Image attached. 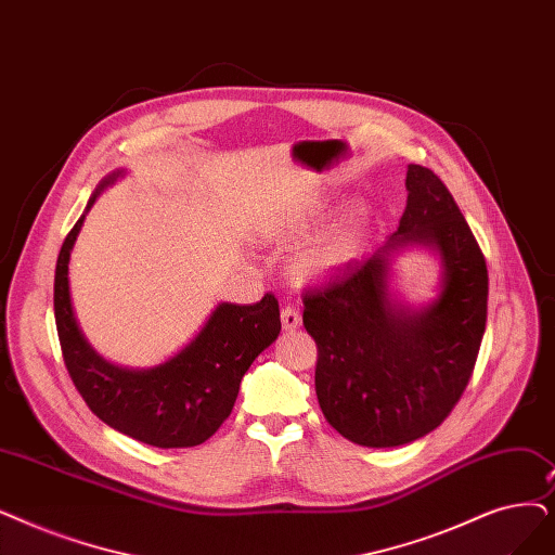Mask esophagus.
<instances>
[{
  "label": "esophagus",
  "mask_w": 555,
  "mask_h": 555,
  "mask_svg": "<svg viewBox=\"0 0 555 555\" xmlns=\"http://www.w3.org/2000/svg\"><path fill=\"white\" fill-rule=\"evenodd\" d=\"M281 322H283V328L285 331H297L299 326H301V315H299V310L297 308H283L281 310Z\"/></svg>",
  "instance_id": "1"
}]
</instances>
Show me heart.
Masks as SVG:
<instances>
[{
	"instance_id": "1",
	"label": "heart",
	"mask_w": 555,
	"mask_h": 555,
	"mask_svg": "<svg viewBox=\"0 0 555 555\" xmlns=\"http://www.w3.org/2000/svg\"><path fill=\"white\" fill-rule=\"evenodd\" d=\"M331 212V197L318 195L301 204L295 212L276 227L281 237H295L306 233L312 224H318ZM370 222V212L365 208L351 210L345 220L337 222L331 231L312 240L308 247H304L295 258V274L301 281H322L343 270L345 264L356 256L360 247V237L365 233Z\"/></svg>"
}]
</instances>
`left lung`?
I'll list each match as a JSON object with an SVG mask.
<instances>
[{
    "mask_svg": "<svg viewBox=\"0 0 555 555\" xmlns=\"http://www.w3.org/2000/svg\"><path fill=\"white\" fill-rule=\"evenodd\" d=\"M399 229L304 297V326L320 358L315 392L326 422L360 447H401L438 428L467 388L488 320L483 251L451 192L408 165ZM439 256V295L411 307L391 295L405 248Z\"/></svg>",
    "mask_w": 555,
    "mask_h": 555,
    "instance_id": "obj_1",
    "label": "left lung"
}]
</instances>
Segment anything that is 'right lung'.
<instances>
[{
    "instance_id": "right-lung-1",
    "label": "right lung",
    "mask_w": 555,
    "mask_h": 555,
    "mask_svg": "<svg viewBox=\"0 0 555 555\" xmlns=\"http://www.w3.org/2000/svg\"><path fill=\"white\" fill-rule=\"evenodd\" d=\"M125 175L115 170L94 188L56 260L54 315L65 367L90 411L111 428L158 449L197 447L231 415L240 380L279 337V301L264 295L251 306L218 304L199 333L154 367H122L94 351L72 306L69 256L92 204Z\"/></svg>"
}]
</instances>
